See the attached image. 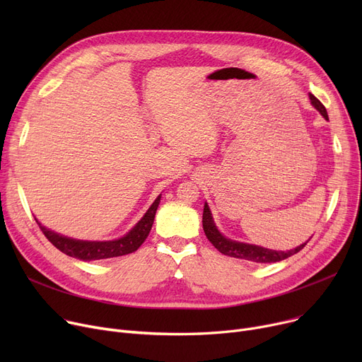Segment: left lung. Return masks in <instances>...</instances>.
I'll return each mask as SVG.
<instances>
[{"mask_svg":"<svg viewBox=\"0 0 362 362\" xmlns=\"http://www.w3.org/2000/svg\"><path fill=\"white\" fill-rule=\"evenodd\" d=\"M310 100H311V104L314 105V108L320 111L321 116L325 117L326 120H329L326 107L322 105L314 97L313 93H310ZM202 227H204V232H205V236L208 238V240H210L214 245V248H217L221 254H224L227 257H233V258H239V259H248L251 262H261V264L262 262H277V261H281V259H286V258L298 254L308 242L307 240L305 243L296 246L295 250H291V251H274V250L262 248V246H258V245L245 243V242H238V240L229 239V238H226L224 235H221V232L217 229V226H216L214 218H213V214H211V210H210V206H208L206 202L204 204Z\"/></svg>","mask_w":362,"mask_h":362,"instance_id":"8db88e82","label":"left lung"}]
</instances>
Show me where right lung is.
<instances>
[{
  "instance_id": "obj_1",
  "label": "right lung",
  "mask_w": 362,
  "mask_h": 362,
  "mask_svg": "<svg viewBox=\"0 0 362 362\" xmlns=\"http://www.w3.org/2000/svg\"><path fill=\"white\" fill-rule=\"evenodd\" d=\"M161 195L156 198V201L151 204L148 211L144 214V217L132 227L124 236L112 240H81V239H73L67 238L64 235H60L57 232H52L40 224L42 233L47 236V239L55 246L57 250H60L63 254L78 258L82 261H93V259H107L114 257H122L135 252L139 246L145 242L148 238L152 223H154L157 208L160 205Z\"/></svg>"
}]
</instances>
